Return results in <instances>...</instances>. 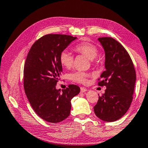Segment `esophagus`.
<instances>
[{
    "mask_svg": "<svg viewBox=\"0 0 148 148\" xmlns=\"http://www.w3.org/2000/svg\"><path fill=\"white\" fill-rule=\"evenodd\" d=\"M87 91V89L84 87H81L80 88V92H82V93H84V92H86Z\"/></svg>",
    "mask_w": 148,
    "mask_h": 148,
    "instance_id": "34e87169",
    "label": "esophagus"
}]
</instances>
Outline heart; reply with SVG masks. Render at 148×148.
<instances>
[{"label": "heart", "instance_id": "b5f03b06", "mask_svg": "<svg viewBox=\"0 0 148 148\" xmlns=\"http://www.w3.org/2000/svg\"><path fill=\"white\" fill-rule=\"evenodd\" d=\"M74 50L77 53L93 61L98 54V50L96 46L89 42H82L76 45ZM60 62L63 67L70 68L74 63V56L68 51H63L60 55ZM89 74L84 72L76 71L69 74V78L75 82L84 84L86 82Z\"/></svg>", "mask_w": 148, "mask_h": 148}]
</instances>
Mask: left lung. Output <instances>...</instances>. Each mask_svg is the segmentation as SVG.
<instances>
[{"mask_svg":"<svg viewBox=\"0 0 148 148\" xmlns=\"http://www.w3.org/2000/svg\"><path fill=\"white\" fill-rule=\"evenodd\" d=\"M98 40L105 51V71L98 82L106 89L99 96L94 107L96 116L104 122H115L128 110L133 100L136 81L135 68L126 50L111 37H102ZM100 80V79H99Z\"/></svg>","mask_w":148,"mask_h":148,"instance_id":"obj_1","label":"left lung"}]
</instances>
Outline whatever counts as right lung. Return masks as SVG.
I'll return each mask as SVG.
<instances>
[{
  "label": "right lung",
  "instance_id": "obj_1",
  "mask_svg": "<svg viewBox=\"0 0 148 148\" xmlns=\"http://www.w3.org/2000/svg\"><path fill=\"white\" fill-rule=\"evenodd\" d=\"M76 37L46 34L33 44L24 67V88L34 111L46 122L58 123L69 116L71 100L80 93L78 86L57 90L62 72L60 55Z\"/></svg>",
  "mask_w": 148,
  "mask_h": 148
}]
</instances>
